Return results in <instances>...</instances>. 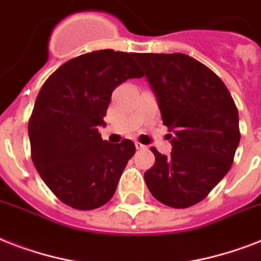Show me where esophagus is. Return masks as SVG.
<instances>
[{
  "mask_svg": "<svg viewBox=\"0 0 261 261\" xmlns=\"http://www.w3.org/2000/svg\"><path fill=\"white\" fill-rule=\"evenodd\" d=\"M135 147H137V149H138V150H139V149H145V147H146V146H145V145H142V143L137 141V142H135Z\"/></svg>",
  "mask_w": 261,
  "mask_h": 261,
  "instance_id": "1",
  "label": "esophagus"
}]
</instances>
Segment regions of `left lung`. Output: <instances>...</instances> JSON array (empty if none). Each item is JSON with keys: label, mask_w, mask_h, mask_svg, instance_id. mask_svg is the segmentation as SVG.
<instances>
[{"label": "left lung", "mask_w": 261, "mask_h": 261, "mask_svg": "<svg viewBox=\"0 0 261 261\" xmlns=\"http://www.w3.org/2000/svg\"><path fill=\"white\" fill-rule=\"evenodd\" d=\"M169 128L171 155L151 147L145 181L159 202L187 208L229 172L240 143L239 111L214 71L186 54H135Z\"/></svg>", "instance_id": "left-lung-1"}]
</instances>
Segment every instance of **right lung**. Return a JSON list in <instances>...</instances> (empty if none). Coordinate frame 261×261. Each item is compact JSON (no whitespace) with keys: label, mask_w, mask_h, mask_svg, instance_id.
<instances>
[{"label":"right lung","mask_w":261,"mask_h":261,"mask_svg":"<svg viewBox=\"0 0 261 261\" xmlns=\"http://www.w3.org/2000/svg\"><path fill=\"white\" fill-rule=\"evenodd\" d=\"M134 53L98 50L63 63L43 84L28 123L31 157L53 194L77 210L114 196L135 145L102 141L114 89L143 73Z\"/></svg>","instance_id":"obj_1"}]
</instances>
